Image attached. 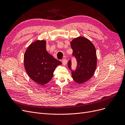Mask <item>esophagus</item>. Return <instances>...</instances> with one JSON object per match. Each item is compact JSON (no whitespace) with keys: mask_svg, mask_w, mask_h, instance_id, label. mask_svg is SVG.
<instances>
[{"mask_svg":"<svg viewBox=\"0 0 125 125\" xmlns=\"http://www.w3.org/2000/svg\"><path fill=\"white\" fill-rule=\"evenodd\" d=\"M62 63L63 64V65H66L67 63V60L66 59H63L62 60Z\"/></svg>","mask_w":125,"mask_h":125,"instance_id":"34e87169","label":"esophagus"}]
</instances>
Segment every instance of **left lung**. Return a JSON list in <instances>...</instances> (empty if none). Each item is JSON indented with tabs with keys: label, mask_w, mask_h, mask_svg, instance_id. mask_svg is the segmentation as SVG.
<instances>
[{
	"label": "left lung",
	"mask_w": 125,
	"mask_h": 125,
	"mask_svg": "<svg viewBox=\"0 0 125 125\" xmlns=\"http://www.w3.org/2000/svg\"><path fill=\"white\" fill-rule=\"evenodd\" d=\"M73 50L72 56L75 59L77 66L72 69V60L68 62V66L71 70L72 77L78 83L88 81L92 77L96 67L95 48L91 42L85 37H79L71 42Z\"/></svg>",
	"instance_id": "left-lung-1"
}]
</instances>
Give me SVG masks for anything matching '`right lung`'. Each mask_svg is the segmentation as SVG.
<instances>
[{
  "label": "right lung",
  "instance_id": "add662e5",
  "mask_svg": "<svg viewBox=\"0 0 125 125\" xmlns=\"http://www.w3.org/2000/svg\"><path fill=\"white\" fill-rule=\"evenodd\" d=\"M46 41H36L26 50L24 56L25 70L30 78L41 85L46 84L53 77V73L62 62L46 50Z\"/></svg>",
  "mask_w": 125,
  "mask_h": 125
}]
</instances>
